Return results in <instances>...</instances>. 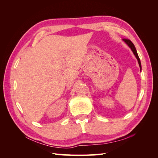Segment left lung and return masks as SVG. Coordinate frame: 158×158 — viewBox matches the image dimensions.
Returning <instances> with one entry per match:
<instances>
[{"label":"left lung","instance_id":"1","mask_svg":"<svg viewBox=\"0 0 158 158\" xmlns=\"http://www.w3.org/2000/svg\"><path fill=\"white\" fill-rule=\"evenodd\" d=\"M123 41H125L126 44L129 46V47L131 49V50L132 51L133 53L135 54V55L136 56V59L138 60V64H139V66H140V70H141V63H140V58L139 56H138V53H137V51H136V49L135 48V45H134V44L132 43V41L131 40H129L128 39H123Z\"/></svg>","mask_w":158,"mask_h":158}]
</instances>
